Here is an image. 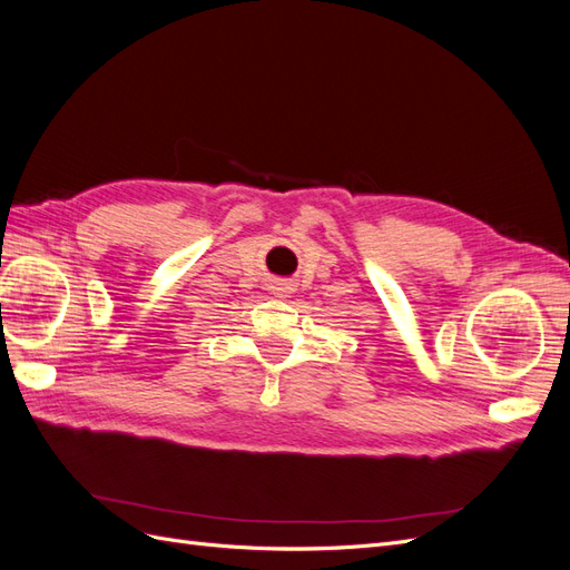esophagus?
I'll use <instances>...</instances> for the list:
<instances>
[{
    "mask_svg": "<svg viewBox=\"0 0 570 570\" xmlns=\"http://www.w3.org/2000/svg\"><path fill=\"white\" fill-rule=\"evenodd\" d=\"M271 289L275 292V295H281V297H287V295H289V289H292V287H289V283H283V281H281V283H273V285H271Z\"/></svg>",
    "mask_w": 570,
    "mask_h": 570,
    "instance_id": "esophagus-1",
    "label": "esophagus"
}]
</instances>
